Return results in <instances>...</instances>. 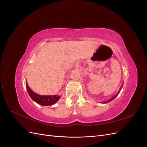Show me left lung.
<instances>
[{"instance_id":"obj_1","label":"left lung","mask_w":147,"mask_h":147,"mask_svg":"<svg viewBox=\"0 0 147 147\" xmlns=\"http://www.w3.org/2000/svg\"><path fill=\"white\" fill-rule=\"evenodd\" d=\"M120 90H121V89H120ZM116 96H115V97H112V98H111V99H110L109 100H108V101H107V102H110L111 100H112L113 99H114L115 98V97H116Z\"/></svg>"}]
</instances>
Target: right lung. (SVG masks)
<instances>
[{
    "label": "right lung",
    "mask_w": 147,
    "mask_h": 147,
    "mask_svg": "<svg viewBox=\"0 0 147 147\" xmlns=\"http://www.w3.org/2000/svg\"><path fill=\"white\" fill-rule=\"evenodd\" d=\"M26 86L27 88L28 92L30 97L33 100L36 102L37 104L41 105H51L55 104L61 96L57 95H53V96H40L36 93L33 92L29 88L27 82L26 81Z\"/></svg>",
    "instance_id": "add662e5"
}]
</instances>
